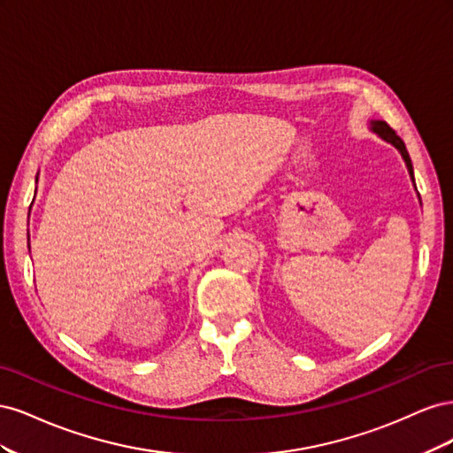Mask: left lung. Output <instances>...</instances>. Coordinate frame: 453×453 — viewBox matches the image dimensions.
<instances>
[{"mask_svg":"<svg viewBox=\"0 0 453 453\" xmlns=\"http://www.w3.org/2000/svg\"><path fill=\"white\" fill-rule=\"evenodd\" d=\"M370 132H374V134L378 135V138H381L383 142L391 143L396 150H399L401 157H403V160H404V164H406V170H408V173H410V180H412V183H414V187H416L412 160H410V155H408V150H406V145H404V142L399 138V135H396V132L388 125L386 120H376V119L370 120ZM416 190H418V188H416ZM418 198H419V193H418ZM419 203H421V198H419Z\"/></svg>","mask_w":453,"mask_h":453,"instance_id":"8db88e82","label":"left lung"}]
</instances>
